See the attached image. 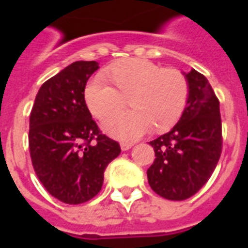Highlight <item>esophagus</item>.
Here are the masks:
<instances>
[{"mask_svg": "<svg viewBox=\"0 0 248 248\" xmlns=\"http://www.w3.org/2000/svg\"><path fill=\"white\" fill-rule=\"evenodd\" d=\"M131 143H126V141H122V143H121V149H122V151H128V149H131Z\"/></svg>", "mask_w": 248, "mask_h": 248, "instance_id": "esophagus-1", "label": "esophagus"}]
</instances>
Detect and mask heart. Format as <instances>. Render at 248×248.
Wrapping results in <instances>:
<instances>
[{
    "label": "heart",
    "instance_id": "b5f03b06",
    "mask_svg": "<svg viewBox=\"0 0 248 248\" xmlns=\"http://www.w3.org/2000/svg\"><path fill=\"white\" fill-rule=\"evenodd\" d=\"M108 73L117 88L104 75L93 77L86 86L85 100L91 113L105 118L124 107L126 99L134 108L104 121L103 127L109 135L134 140L152 127L155 132H165L183 116L189 83L180 71L132 58L114 63Z\"/></svg>",
    "mask_w": 248,
    "mask_h": 248
}]
</instances>
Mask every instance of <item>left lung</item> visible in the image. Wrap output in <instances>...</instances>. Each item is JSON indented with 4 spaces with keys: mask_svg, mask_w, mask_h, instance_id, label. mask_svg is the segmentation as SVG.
I'll use <instances>...</instances> for the list:
<instances>
[{
    "mask_svg": "<svg viewBox=\"0 0 248 248\" xmlns=\"http://www.w3.org/2000/svg\"><path fill=\"white\" fill-rule=\"evenodd\" d=\"M183 75L188 103L171 131L151 141L155 159L147 171L151 188L170 201L186 200L207 183L223 145L220 105L211 85L196 69Z\"/></svg>",
    "mask_w": 248,
    "mask_h": 248,
    "instance_id": "8db88e82",
    "label": "left lung"
}]
</instances>
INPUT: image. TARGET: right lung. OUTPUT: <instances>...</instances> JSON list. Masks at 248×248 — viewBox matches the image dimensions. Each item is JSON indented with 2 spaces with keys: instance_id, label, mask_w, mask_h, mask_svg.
Here are the masks:
<instances>
[{
  "instance_id": "obj_1",
  "label": "right lung",
  "mask_w": 248,
  "mask_h": 248,
  "mask_svg": "<svg viewBox=\"0 0 248 248\" xmlns=\"http://www.w3.org/2000/svg\"><path fill=\"white\" fill-rule=\"evenodd\" d=\"M96 62H75L38 90L29 118L33 169L52 197L85 203L100 192L107 166L120 144L100 130L85 101V87Z\"/></svg>"
}]
</instances>
